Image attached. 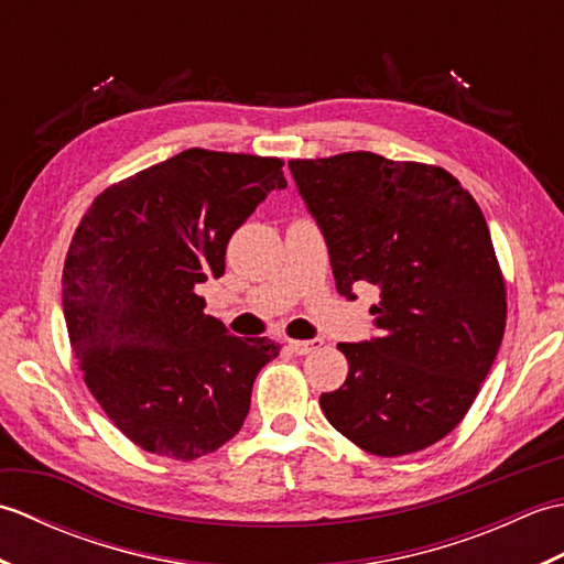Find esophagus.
Instances as JSON below:
<instances>
[{
    "instance_id": "1",
    "label": "esophagus",
    "mask_w": 564,
    "mask_h": 564,
    "mask_svg": "<svg viewBox=\"0 0 564 564\" xmlns=\"http://www.w3.org/2000/svg\"><path fill=\"white\" fill-rule=\"evenodd\" d=\"M322 339H313V341H289V349L297 356H305V354H313L315 349H319Z\"/></svg>"
}]
</instances>
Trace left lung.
<instances>
[{
    "label": "left lung",
    "instance_id": "8db88e82",
    "mask_svg": "<svg viewBox=\"0 0 564 564\" xmlns=\"http://www.w3.org/2000/svg\"><path fill=\"white\" fill-rule=\"evenodd\" d=\"M289 166L337 291H380L378 337L339 344L349 376L319 394L322 412L382 458L429 448L463 422L505 337L507 285L485 215L434 164L344 152Z\"/></svg>",
    "mask_w": 564,
    "mask_h": 564
}]
</instances>
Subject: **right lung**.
Returning <instances> with one entry per match:
<instances>
[{
	"instance_id": "right-lung-1",
	"label": "right lung",
	"mask_w": 564,
	"mask_h": 564,
	"mask_svg": "<svg viewBox=\"0 0 564 564\" xmlns=\"http://www.w3.org/2000/svg\"><path fill=\"white\" fill-rule=\"evenodd\" d=\"M283 162L191 148L94 198L69 242L63 310L94 400L142 451L196 460L242 429L259 370L279 356L206 315L196 285L225 273V249Z\"/></svg>"
}]
</instances>
